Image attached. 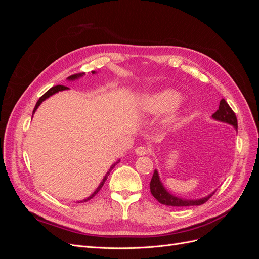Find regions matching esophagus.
Instances as JSON below:
<instances>
[{"label":"esophagus","mask_w":259,"mask_h":259,"mask_svg":"<svg viewBox=\"0 0 259 259\" xmlns=\"http://www.w3.org/2000/svg\"><path fill=\"white\" fill-rule=\"evenodd\" d=\"M151 152V150L147 147H144V146H139L135 149V153L137 155H146V154H149Z\"/></svg>","instance_id":"34e87169"}]
</instances>
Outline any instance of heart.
<instances>
[{"mask_svg": "<svg viewBox=\"0 0 259 259\" xmlns=\"http://www.w3.org/2000/svg\"><path fill=\"white\" fill-rule=\"evenodd\" d=\"M182 96L180 94L174 90H164L162 92H159L154 94L147 100V110L152 113H163L167 112L171 109H174L178 104ZM177 122V115L176 114H170L166 123L168 125H174Z\"/></svg>", "mask_w": 259, "mask_h": 259, "instance_id": "b5f03b06", "label": "heart"}]
</instances>
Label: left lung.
Returning a JSON list of instances; mask_svg holds the SVG:
<instances>
[{
	"mask_svg": "<svg viewBox=\"0 0 259 259\" xmlns=\"http://www.w3.org/2000/svg\"><path fill=\"white\" fill-rule=\"evenodd\" d=\"M213 117L215 120L226 122L228 124L233 125L234 127L238 128V120L236 113L233 112L228 103L223 98L219 103L218 110L213 114ZM150 191L152 193L153 197L158 200L161 204L167 205V206H173V207H185V206H193V205H201L204 204L205 202L209 200V198L213 195L215 192L209 194L208 197L203 198L200 200H184V199H179L177 197H174V195L169 194L165 189H164L163 185L160 182L159 174L158 171L154 170L153 176L151 178L150 182Z\"/></svg>",
	"mask_w": 259,
	"mask_h": 259,
	"instance_id": "1",
	"label": "left lung"
}]
</instances>
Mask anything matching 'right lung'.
<instances>
[{
    "mask_svg": "<svg viewBox=\"0 0 259 259\" xmlns=\"http://www.w3.org/2000/svg\"><path fill=\"white\" fill-rule=\"evenodd\" d=\"M92 73H95V71H92ZM85 74V72H81V73H75V74H72V75H70L69 77H68V79L69 80H75V79H79V77H81V76H83ZM68 88H67V86H64V85H56V86H53V88L52 89H50L48 92H46L45 94H44V95H42L41 97H40V99H38L37 100V103H36V105H35V107H34V110H33V113H34V111L36 110V109H37V107L38 106H40L41 105V103H42V101L43 100H45L46 98H48V97H50V96H52L53 95V94H55V93H57V92H59V91H64V90H67ZM117 163V162H116ZM116 163L115 164H113V165L111 166V168L110 169H109V171H108V173L106 174V176H105V178L103 179V182H101V184L99 185V187L97 188V189H96V191L95 192H94L92 195H91V197L90 198H88V199H85L83 202H86V201H89V200H91L93 197H95V194H97L98 193V191L101 189V187H103L104 186V184H105V182H106V179L108 178V176L109 175H110V171L112 170V168L116 165Z\"/></svg>",
    "mask_w": 259,
    "mask_h": 259,
    "instance_id": "add662e5",
    "label": "right lung"
}]
</instances>
